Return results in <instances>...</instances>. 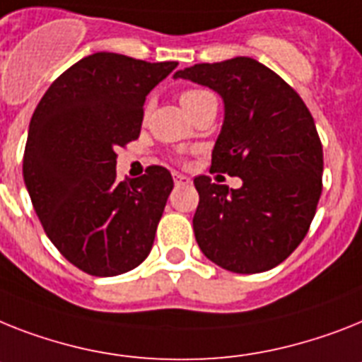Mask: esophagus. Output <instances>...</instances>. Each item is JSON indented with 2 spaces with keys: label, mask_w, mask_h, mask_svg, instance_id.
Here are the masks:
<instances>
[{
  "label": "esophagus",
  "mask_w": 362,
  "mask_h": 362,
  "mask_svg": "<svg viewBox=\"0 0 362 362\" xmlns=\"http://www.w3.org/2000/svg\"><path fill=\"white\" fill-rule=\"evenodd\" d=\"M174 183L175 185H187V183H190V179L183 174H174Z\"/></svg>",
  "instance_id": "esophagus-1"
}]
</instances>
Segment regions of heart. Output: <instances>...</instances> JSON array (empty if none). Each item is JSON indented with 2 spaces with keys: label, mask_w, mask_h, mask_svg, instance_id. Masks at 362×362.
I'll return each instance as SVG.
<instances>
[{
  "label": "heart",
  "mask_w": 362,
  "mask_h": 362,
  "mask_svg": "<svg viewBox=\"0 0 362 362\" xmlns=\"http://www.w3.org/2000/svg\"><path fill=\"white\" fill-rule=\"evenodd\" d=\"M209 92L205 90H185L183 94H181V105L187 107L190 105V103H194L196 100H199V98H203V95H207Z\"/></svg>",
  "instance_id": "b5f03b06"
}]
</instances>
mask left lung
<instances>
[{"label": "left lung", "mask_w": 362, "mask_h": 362, "mask_svg": "<svg viewBox=\"0 0 362 362\" xmlns=\"http://www.w3.org/2000/svg\"><path fill=\"white\" fill-rule=\"evenodd\" d=\"M174 79L209 86L223 100L211 172L237 175L240 188L194 179V233L209 261L235 274L277 267L309 231L322 194L324 153L298 92L250 57L203 62Z\"/></svg>", "instance_id": "left-lung-1"}]
</instances>
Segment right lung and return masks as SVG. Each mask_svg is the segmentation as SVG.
<instances>
[{
	"instance_id": "add662e5",
	"label": "right lung",
	"mask_w": 362,
	"mask_h": 362,
	"mask_svg": "<svg viewBox=\"0 0 362 362\" xmlns=\"http://www.w3.org/2000/svg\"><path fill=\"white\" fill-rule=\"evenodd\" d=\"M177 62L100 52L57 77L33 112L23 181L42 228L79 270H133L151 252L174 179L163 166L116 181V148L139 139L146 95Z\"/></svg>"
}]
</instances>
